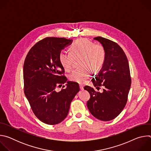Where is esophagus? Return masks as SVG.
<instances>
[{
    "instance_id": "obj_1",
    "label": "esophagus",
    "mask_w": 151,
    "mask_h": 151,
    "mask_svg": "<svg viewBox=\"0 0 151 151\" xmlns=\"http://www.w3.org/2000/svg\"><path fill=\"white\" fill-rule=\"evenodd\" d=\"M79 88H80V89L81 90H83V85H81V84H80L79 85Z\"/></svg>"
}]
</instances>
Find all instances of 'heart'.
I'll return each instance as SVG.
<instances>
[{"label": "heart", "instance_id": "obj_1", "mask_svg": "<svg viewBox=\"0 0 151 151\" xmlns=\"http://www.w3.org/2000/svg\"><path fill=\"white\" fill-rule=\"evenodd\" d=\"M106 52L103 46L87 39H79L74 42L69 48V52L60 53L58 60L63 69L70 71L74 60L78 59L80 67L74 70L69 76L71 81L83 83L93 72L99 71L104 62Z\"/></svg>", "mask_w": 151, "mask_h": 151}]
</instances>
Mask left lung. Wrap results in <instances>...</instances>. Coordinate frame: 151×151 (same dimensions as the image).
<instances>
[{"mask_svg": "<svg viewBox=\"0 0 151 151\" xmlns=\"http://www.w3.org/2000/svg\"><path fill=\"white\" fill-rule=\"evenodd\" d=\"M94 39L103 46L106 57L101 70L92 82L94 87L103 86L104 89L100 93L84 87L90 94L87 104L95 118L108 121L118 116L125 106L132 83L130 68L125 52L116 42L100 36Z\"/></svg>", "mask_w": 151, "mask_h": 151, "instance_id": "left-lung-1", "label": "left lung"}]
</instances>
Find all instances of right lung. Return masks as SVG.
I'll use <instances>...</instances> for the list:
<instances>
[{"instance_id":"right-lung-1","label":"right lung","mask_w":151,"mask_h":151,"mask_svg":"<svg viewBox=\"0 0 151 151\" xmlns=\"http://www.w3.org/2000/svg\"><path fill=\"white\" fill-rule=\"evenodd\" d=\"M72 42L64 37H45L32 47L24 63L25 96L35 116L48 125L57 124L66 118L70 103L79 91L78 83L71 81H68L65 89L55 91L67 81L58 56Z\"/></svg>"}]
</instances>
